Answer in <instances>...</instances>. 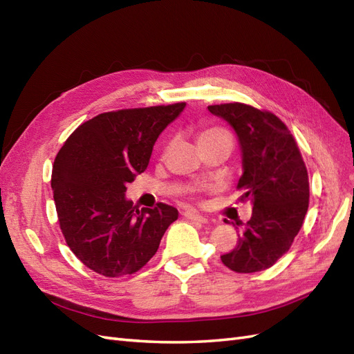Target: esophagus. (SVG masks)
<instances>
[{
    "label": "esophagus",
    "mask_w": 354,
    "mask_h": 354,
    "mask_svg": "<svg viewBox=\"0 0 354 354\" xmlns=\"http://www.w3.org/2000/svg\"><path fill=\"white\" fill-rule=\"evenodd\" d=\"M185 217H186V218H189V220H192V221L202 223V224H207V223H208V218H207V217L199 216V214H196V212H190V211H187V212H185Z\"/></svg>",
    "instance_id": "obj_1"
}]
</instances>
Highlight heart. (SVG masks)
Instances as JSON below:
<instances>
[{
	"mask_svg": "<svg viewBox=\"0 0 354 354\" xmlns=\"http://www.w3.org/2000/svg\"><path fill=\"white\" fill-rule=\"evenodd\" d=\"M211 140H230L232 142V136L229 131H226L224 128H220V127L203 128V130L198 134V143L211 142Z\"/></svg>",
	"mask_w": 354,
	"mask_h": 354,
	"instance_id": "b5f03b06",
	"label": "heart"
}]
</instances>
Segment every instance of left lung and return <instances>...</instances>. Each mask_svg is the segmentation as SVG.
Wrapping results in <instances>:
<instances>
[{"instance_id":"left-lung-1","label":"left lung","mask_w":354,"mask_h":354,"mask_svg":"<svg viewBox=\"0 0 354 354\" xmlns=\"http://www.w3.org/2000/svg\"><path fill=\"white\" fill-rule=\"evenodd\" d=\"M208 111L238 136L239 201L252 205L251 218L236 221L238 245L221 261L236 273L266 270L288 252L303 226L310 198L306 164L292 134L272 112L243 103L214 104Z\"/></svg>"}]
</instances>
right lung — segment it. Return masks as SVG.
Segmentation results:
<instances>
[{"label": "right lung", "instance_id": "obj_1", "mask_svg": "<svg viewBox=\"0 0 354 354\" xmlns=\"http://www.w3.org/2000/svg\"><path fill=\"white\" fill-rule=\"evenodd\" d=\"M186 103L106 112L62 146L51 187L59 224L80 261L106 277L133 274L152 259L178 211L159 202L138 209L127 185L143 173L153 145Z\"/></svg>", "mask_w": 354, "mask_h": 354}]
</instances>
